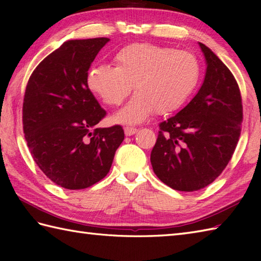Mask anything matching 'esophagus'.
Masks as SVG:
<instances>
[{
  "label": "esophagus",
  "mask_w": 261,
  "mask_h": 261,
  "mask_svg": "<svg viewBox=\"0 0 261 261\" xmlns=\"http://www.w3.org/2000/svg\"><path fill=\"white\" fill-rule=\"evenodd\" d=\"M137 129L136 127H131V126H126L124 127V134L126 137H130V136H134L135 134H137Z\"/></svg>",
  "instance_id": "1"
}]
</instances>
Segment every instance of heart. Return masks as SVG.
Instances as JSON below:
<instances>
[{"label":"heart","mask_w":261,"mask_h":261,"mask_svg":"<svg viewBox=\"0 0 261 261\" xmlns=\"http://www.w3.org/2000/svg\"><path fill=\"white\" fill-rule=\"evenodd\" d=\"M115 65H98L87 76L91 91L109 105H120L131 91L136 95L113 120L138 124L154 111L168 114L178 110L195 91L201 67L194 54L152 43H132L115 55Z\"/></svg>","instance_id":"b5f03b06"}]
</instances>
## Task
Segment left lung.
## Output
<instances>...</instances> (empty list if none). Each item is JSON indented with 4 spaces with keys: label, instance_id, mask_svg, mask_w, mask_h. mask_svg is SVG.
Listing matches in <instances>:
<instances>
[{
    "label": "left lung",
    "instance_id": "1",
    "mask_svg": "<svg viewBox=\"0 0 261 261\" xmlns=\"http://www.w3.org/2000/svg\"><path fill=\"white\" fill-rule=\"evenodd\" d=\"M206 70L202 86L178 113L159 124L152 148L153 173L176 191L210 185L229 164L239 140L242 102L229 68L203 43Z\"/></svg>",
    "mask_w": 261,
    "mask_h": 261
}]
</instances>
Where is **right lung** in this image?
Returning <instances> with one entry per match:
<instances>
[{"label": "right lung", "instance_id": "1", "mask_svg": "<svg viewBox=\"0 0 261 261\" xmlns=\"http://www.w3.org/2000/svg\"><path fill=\"white\" fill-rule=\"evenodd\" d=\"M109 38L65 41L37 66L23 99V132L38 167L55 184L83 190L103 179L124 139L120 125L95 129L107 112L87 71Z\"/></svg>", "mask_w": 261, "mask_h": 261}]
</instances>
